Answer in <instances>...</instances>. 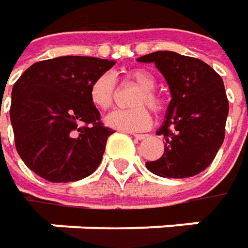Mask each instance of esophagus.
<instances>
[{
  "label": "esophagus",
  "instance_id": "1",
  "mask_svg": "<svg viewBox=\"0 0 248 248\" xmlns=\"http://www.w3.org/2000/svg\"><path fill=\"white\" fill-rule=\"evenodd\" d=\"M133 137H135L136 140H143V139H145V137H147V135H140V133H136V135H133Z\"/></svg>",
  "mask_w": 248,
  "mask_h": 248
}]
</instances>
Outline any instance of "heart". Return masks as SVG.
Returning <instances> with one entry per match:
<instances>
[{"label":"heart","instance_id":"obj_1","mask_svg":"<svg viewBox=\"0 0 248 248\" xmlns=\"http://www.w3.org/2000/svg\"><path fill=\"white\" fill-rule=\"evenodd\" d=\"M127 78L141 89L137 92L132 109H116L112 111L105 118V124L121 132H141L150 127L151 124V113L145 108L148 105L153 111L162 109V100L154 92L155 79L145 69H133L127 73ZM116 89V80L112 73L107 72L100 75L93 81L89 90V97L92 104L100 111H107L113 103Z\"/></svg>","mask_w":248,"mask_h":248}]
</instances>
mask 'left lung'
<instances>
[{"label": "left lung", "mask_w": 248, "mask_h": 248, "mask_svg": "<svg viewBox=\"0 0 248 248\" xmlns=\"http://www.w3.org/2000/svg\"><path fill=\"white\" fill-rule=\"evenodd\" d=\"M137 61L155 65L172 97L156 130L165 139L164 154L145 167L161 178L183 179L202 172L225 139L229 103L222 78L201 60L173 51H156Z\"/></svg>", "instance_id": "obj_1"}]
</instances>
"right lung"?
<instances>
[{"instance_id": "right-lung-1", "label": "right lung", "mask_w": 248, "mask_h": 248, "mask_svg": "<svg viewBox=\"0 0 248 248\" xmlns=\"http://www.w3.org/2000/svg\"><path fill=\"white\" fill-rule=\"evenodd\" d=\"M115 61L66 55L33 63L12 87L17 154L38 176L68 183L98 168L112 129L100 121L89 90Z\"/></svg>"}]
</instances>
